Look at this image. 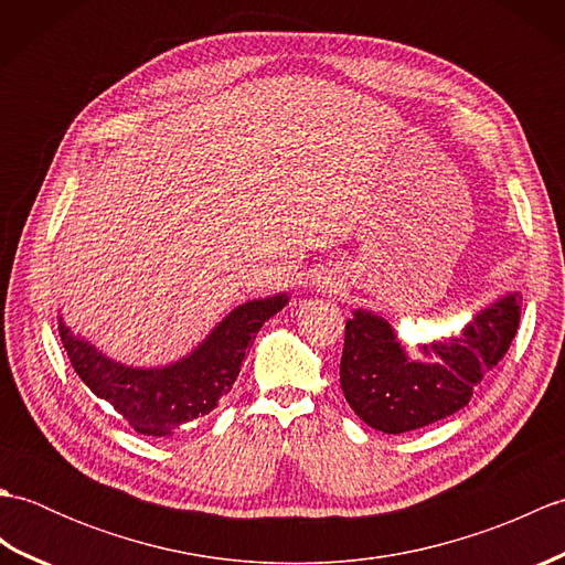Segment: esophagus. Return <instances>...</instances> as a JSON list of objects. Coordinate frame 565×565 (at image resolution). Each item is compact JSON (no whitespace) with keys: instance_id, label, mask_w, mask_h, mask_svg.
<instances>
[{"instance_id":"obj_1","label":"esophagus","mask_w":565,"mask_h":565,"mask_svg":"<svg viewBox=\"0 0 565 565\" xmlns=\"http://www.w3.org/2000/svg\"><path fill=\"white\" fill-rule=\"evenodd\" d=\"M318 286L322 291H332V289H338V281L332 279V276H320L318 279Z\"/></svg>"}]
</instances>
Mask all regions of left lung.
<instances>
[{"label":"left lung","instance_id":"obj_1","mask_svg":"<svg viewBox=\"0 0 565 565\" xmlns=\"http://www.w3.org/2000/svg\"><path fill=\"white\" fill-rule=\"evenodd\" d=\"M522 296L483 308L459 338L423 347L411 359L388 320L354 310L344 326L340 386L352 411L386 435L419 429L461 411L518 334Z\"/></svg>","mask_w":565,"mask_h":565}]
</instances>
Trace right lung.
<instances>
[{
	"instance_id": "add662e5",
	"label": "right lung",
	"mask_w": 565,
	"mask_h": 565,
	"mask_svg": "<svg viewBox=\"0 0 565 565\" xmlns=\"http://www.w3.org/2000/svg\"><path fill=\"white\" fill-rule=\"evenodd\" d=\"M289 303L279 294L231 310L194 352L174 364L136 369L102 354L60 318V340L79 379L109 403L138 435L167 437L191 419L209 415L233 388L259 328Z\"/></svg>"
}]
</instances>
